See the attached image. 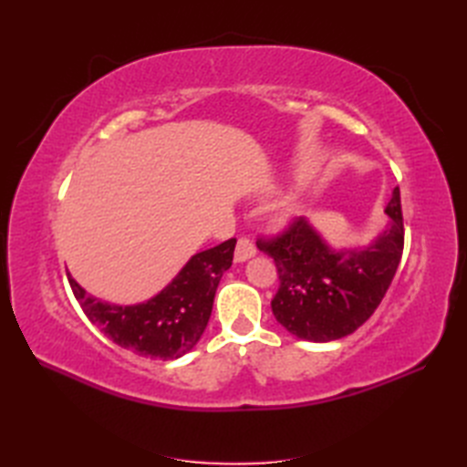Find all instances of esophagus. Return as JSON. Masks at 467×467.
I'll list each match as a JSON object with an SVG mask.
<instances>
[{
	"instance_id": "1",
	"label": "esophagus",
	"mask_w": 467,
	"mask_h": 467,
	"mask_svg": "<svg viewBox=\"0 0 467 467\" xmlns=\"http://www.w3.org/2000/svg\"><path fill=\"white\" fill-rule=\"evenodd\" d=\"M255 253H257V249H255V244H253L251 239H247V237H239L237 239L235 255H234L235 263H244V261H247V259H251L253 255H255Z\"/></svg>"
}]
</instances>
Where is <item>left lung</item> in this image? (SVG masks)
Wrapping results in <instances>:
<instances>
[{"mask_svg": "<svg viewBox=\"0 0 467 467\" xmlns=\"http://www.w3.org/2000/svg\"><path fill=\"white\" fill-rule=\"evenodd\" d=\"M388 230L358 251H333L306 222L294 218L257 247L276 263L280 286L271 302L276 321L292 335L327 343L370 319L391 285L403 253L400 189L386 206Z\"/></svg>", "mask_w": 467, "mask_h": 467, "instance_id": "left-lung-1", "label": "left lung"}]
</instances>
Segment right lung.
<instances>
[{"label":"right lung","mask_w":467,"mask_h":467,"mask_svg":"<svg viewBox=\"0 0 467 467\" xmlns=\"http://www.w3.org/2000/svg\"><path fill=\"white\" fill-rule=\"evenodd\" d=\"M235 237L196 253L155 298L136 306H112L89 296L67 273L69 286L89 321L112 343L140 357L173 360L204 333L222 275L234 261Z\"/></svg>","instance_id":"1"}]
</instances>
